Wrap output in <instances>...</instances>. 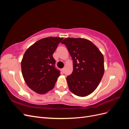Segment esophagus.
Instances as JSON below:
<instances>
[{
	"label": "esophagus",
	"instance_id": "obj_1",
	"mask_svg": "<svg viewBox=\"0 0 129 129\" xmlns=\"http://www.w3.org/2000/svg\"><path fill=\"white\" fill-rule=\"evenodd\" d=\"M61 71H62V73H64V68H62V69H61Z\"/></svg>",
	"mask_w": 129,
	"mask_h": 129
}]
</instances>
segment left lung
Masks as SVG:
<instances>
[{
  "label": "left lung",
  "mask_w": 129,
  "mask_h": 129,
  "mask_svg": "<svg viewBox=\"0 0 129 129\" xmlns=\"http://www.w3.org/2000/svg\"><path fill=\"white\" fill-rule=\"evenodd\" d=\"M65 45L73 61V71L66 78L74 94L84 97L98 86L104 73V57L98 48L83 38H66Z\"/></svg>",
  "instance_id": "8db88e82"
}]
</instances>
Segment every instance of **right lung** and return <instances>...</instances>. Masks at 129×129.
<instances>
[{"label": "right lung", "instance_id": "add662e5", "mask_svg": "<svg viewBox=\"0 0 129 129\" xmlns=\"http://www.w3.org/2000/svg\"><path fill=\"white\" fill-rule=\"evenodd\" d=\"M63 39H42L25 52L21 63L22 74L27 85L34 91L44 94L54 87L60 71L55 67L53 54Z\"/></svg>", "mask_w": 129, "mask_h": 129}]
</instances>
